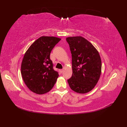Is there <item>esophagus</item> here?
<instances>
[{
    "label": "esophagus",
    "mask_w": 127,
    "mask_h": 127,
    "mask_svg": "<svg viewBox=\"0 0 127 127\" xmlns=\"http://www.w3.org/2000/svg\"><path fill=\"white\" fill-rule=\"evenodd\" d=\"M63 69H60V70H59V72H60L61 73H62V72H63Z\"/></svg>",
    "instance_id": "esophagus-1"
}]
</instances>
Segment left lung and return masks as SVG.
<instances>
[{"label": "left lung", "mask_w": 127, "mask_h": 127, "mask_svg": "<svg viewBox=\"0 0 127 127\" xmlns=\"http://www.w3.org/2000/svg\"><path fill=\"white\" fill-rule=\"evenodd\" d=\"M72 56V75L68 80L70 87L79 93L92 90L101 72V61L98 51L82 36L66 39Z\"/></svg>", "instance_id": "left-lung-1"}]
</instances>
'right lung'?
<instances>
[{"instance_id": "obj_1", "label": "right lung", "mask_w": 127, "mask_h": 127, "mask_svg": "<svg viewBox=\"0 0 127 127\" xmlns=\"http://www.w3.org/2000/svg\"><path fill=\"white\" fill-rule=\"evenodd\" d=\"M61 39L41 36L29 47L21 64V74L27 87L34 93L42 94L49 92L58 77L53 68L50 53Z\"/></svg>"}]
</instances>
